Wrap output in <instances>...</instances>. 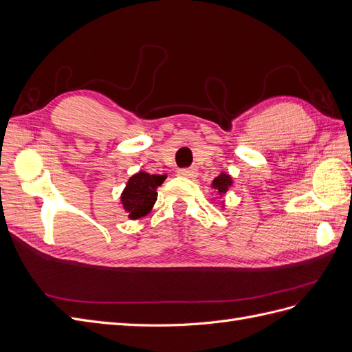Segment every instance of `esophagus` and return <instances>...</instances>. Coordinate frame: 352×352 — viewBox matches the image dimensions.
<instances>
[{"label": "esophagus", "mask_w": 352, "mask_h": 352, "mask_svg": "<svg viewBox=\"0 0 352 352\" xmlns=\"http://www.w3.org/2000/svg\"><path fill=\"white\" fill-rule=\"evenodd\" d=\"M177 176H182V177H195L197 172L194 168H179L177 170Z\"/></svg>", "instance_id": "1"}]
</instances>
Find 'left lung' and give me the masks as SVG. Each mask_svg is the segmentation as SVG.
Wrapping results in <instances>:
<instances>
[{
  "instance_id": "8db88e82",
  "label": "left lung",
  "mask_w": 352,
  "mask_h": 352,
  "mask_svg": "<svg viewBox=\"0 0 352 352\" xmlns=\"http://www.w3.org/2000/svg\"><path fill=\"white\" fill-rule=\"evenodd\" d=\"M214 189H217V192L220 197L225 195L228 192L229 186H232V177L226 173H220L214 180H212V185Z\"/></svg>"
}]
</instances>
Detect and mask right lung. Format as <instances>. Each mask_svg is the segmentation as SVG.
I'll return each instance as SVG.
<instances>
[{
  "label": "right lung",
  "instance_id": "add662e5",
  "mask_svg": "<svg viewBox=\"0 0 352 352\" xmlns=\"http://www.w3.org/2000/svg\"><path fill=\"white\" fill-rule=\"evenodd\" d=\"M164 179L166 176L140 172L127 180L120 199L129 219H141L151 211L157 201V188Z\"/></svg>",
  "mask_w": 352,
  "mask_h": 352
}]
</instances>
